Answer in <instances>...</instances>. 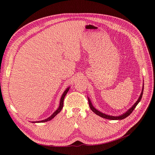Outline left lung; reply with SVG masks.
<instances>
[{
    "mask_svg": "<svg viewBox=\"0 0 155 155\" xmlns=\"http://www.w3.org/2000/svg\"><path fill=\"white\" fill-rule=\"evenodd\" d=\"M144 86V85H143ZM143 89H144V87H143V89H142V92H141V94L139 97V99H138V100L136 101V102L133 105L131 108H130L126 113L123 114V115H120V116H109V115H107L105 114H104V113H102L101 112L97 110L96 109H95L94 107V106L92 105V103H91V101H90V99H88V104H89V106H90V108L94 112H95L97 115L99 116L100 117H103V118H105V119H110V120H122L123 119L126 117H127V116H129L132 113V112L133 111V110L136 108V105L138 104V103H139L142 98V96H143Z\"/></svg>",
    "mask_w": 155,
    "mask_h": 155,
    "instance_id": "obj_1",
    "label": "left lung"
}]
</instances>
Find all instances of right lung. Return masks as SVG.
<instances>
[{"instance_id":"obj_1","label":"right lung","mask_w":155,"mask_h":155,"mask_svg":"<svg viewBox=\"0 0 155 155\" xmlns=\"http://www.w3.org/2000/svg\"><path fill=\"white\" fill-rule=\"evenodd\" d=\"M69 87L68 88H67V90H65V91L64 92V93L63 94V95H62V96H61V100H60V106H59V107H58V109H57L53 114L50 117H48V118H47V119H45V120H40V121H36V122H32V123H45V122H47V121H49V120H51L53 118H54L57 114H58L61 110V109H62V108H63V101H64V97H65V95H67V92H68V91H69Z\"/></svg>"}]
</instances>
